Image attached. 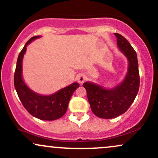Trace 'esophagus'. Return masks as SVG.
I'll use <instances>...</instances> for the list:
<instances>
[{
  "mask_svg": "<svg viewBox=\"0 0 158 158\" xmlns=\"http://www.w3.org/2000/svg\"><path fill=\"white\" fill-rule=\"evenodd\" d=\"M77 79L80 84H82V83L85 81V79H86V77H85L84 74H81V73L78 74L77 76Z\"/></svg>",
  "mask_w": 158,
  "mask_h": 158,
  "instance_id": "esophagus-1",
  "label": "esophagus"
}]
</instances>
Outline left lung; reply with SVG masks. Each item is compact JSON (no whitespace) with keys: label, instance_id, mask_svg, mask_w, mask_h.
Returning <instances> with one entry per match:
<instances>
[{"label":"left lung","instance_id":"1","mask_svg":"<svg viewBox=\"0 0 158 158\" xmlns=\"http://www.w3.org/2000/svg\"><path fill=\"white\" fill-rule=\"evenodd\" d=\"M115 35L118 48L128 61L127 72L123 81L112 88H106L92 81L83 84L91 110L101 118H114L124 113L134 102L139 90L140 77L135 51L126 38L117 33Z\"/></svg>","mask_w":158,"mask_h":158}]
</instances>
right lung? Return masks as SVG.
<instances>
[{
  "instance_id": "1",
  "label": "right lung",
  "mask_w": 158,
  "mask_h": 158,
  "mask_svg": "<svg viewBox=\"0 0 158 158\" xmlns=\"http://www.w3.org/2000/svg\"><path fill=\"white\" fill-rule=\"evenodd\" d=\"M35 36L28 40L18 55L14 77L15 90L26 110L34 117L43 121H54L63 116L68 109L72 95L79 84L77 81L50 95H41L32 90L23 78V60L26 47L32 41L40 38Z\"/></svg>"
}]
</instances>
